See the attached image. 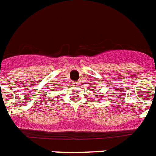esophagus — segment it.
I'll return each instance as SVG.
<instances>
[{
    "instance_id": "esophagus-1",
    "label": "esophagus",
    "mask_w": 156,
    "mask_h": 156,
    "mask_svg": "<svg viewBox=\"0 0 156 156\" xmlns=\"http://www.w3.org/2000/svg\"><path fill=\"white\" fill-rule=\"evenodd\" d=\"M73 86H75V87H77V86H79V83H78V82H73Z\"/></svg>"
}]
</instances>
